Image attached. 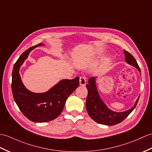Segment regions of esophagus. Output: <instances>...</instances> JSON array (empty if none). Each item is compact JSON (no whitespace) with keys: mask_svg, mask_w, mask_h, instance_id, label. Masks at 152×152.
Segmentation results:
<instances>
[{"mask_svg":"<svg viewBox=\"0 0 152 152\" xmlns=\"http://www.w3.org/2000/svg\"><path fill=\"white\" fill-rule=\"evenodd\" d=\"M80 86H86V77L81 76L80 77Z\"/></svg>","mask_w":152,"mask_h":152,"instance_id":"esophagus-1","label":"esophagus"}]
</instances>
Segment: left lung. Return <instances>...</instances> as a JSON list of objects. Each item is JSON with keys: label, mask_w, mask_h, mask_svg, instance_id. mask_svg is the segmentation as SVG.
Here are the masks:
<instances>
[{"label": "left lung", "mask_w": 152, "mask_h": 152, "mask_svg": "<svg viewBox=\"0 0 152 152\" xmlns=\"http://www.w3.org/2000/svg\"><path fill=\"white\" fill-rule=\"evenodd\" d=\"M125 54L126 61L128 64L131 65L139 70L140 72V69L139 65L137 64L136 59L133 56L124 50ZM96 77H90L88 80L89 83L86 85L88 91V94L86 100V109L88 114L93 121L98 124L113 126L121 123L128 116L135 108L139 101V97L137 98L135 105L128 111L124 112H115L110 110L104 102L102 100L96 89V83H95Z\"/></svg>", "instance_id": "obj_1"}]
</instances>
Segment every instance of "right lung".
I'll return each instance as SVG.
<instances>
[{"label":"right lung","mask_w":152,"mask_h":152,"mask_svg":"<svg viewBox=\"0 0 152 152\" xmlns=\"http://www.w3.org/2000/svg\"><path fill=\"white\" fill-rule=\"evenodd\" d=\"M39 43L23 52L13 66L12 90L13 96L23 114L34 122H46L56 118L61 114L66 99L79 86V77L63 80L47 92L35 93L24 86L19 75V68L32 49Z\"/></svg>","instance_id":"add662e5"}]
</instances>
